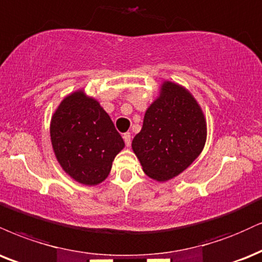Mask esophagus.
Segmentation results:
<instances>
[{
  "instance_id": "34e87169",
  "label": "esophagus",
  "mask_w": 262,
  "mask_h": 262,
  "mask_svg": "<svg viewBox=\"0 0 262 262\" xmlns=\"http://www.w3.org/2000/svg\"><path fill=\"white\" fill-rule=\"evenodd\" d=\"M123 139H124V143L127 146H130V143H132V137H130V133H124L123 134Z\"/></svg>"
}]
</instances>
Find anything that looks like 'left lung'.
<instances>
[{
	"label": "left lung",
	"instance_id": "obj_1",
	"mask_svg": "<svg viewBox=\"0 0 262 262\" xmlns=\"http://www.w3.org/2000/svg\"><path fill=\"white\" fill-rule=\"evenodd\" d=\"M206 119L190 91L165 80L132 141L145 174L167 182L193 163L206 143Z\"/></svg>",
	"mask_w": 262,
	"mask_h": 262
}]
</instances>
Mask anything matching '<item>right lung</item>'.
Returning a JSON list of instances; mask_svg holds the SVG:
<instances>
[{
  "label": "right lung",
  "instance_id": "right-lung-1",
  "mask_svg": "<svg viewBox=\"0 0 262 262\" xmlns=\"http://www.w3.org/2000/svg\"><path fill=\"white\" fill-rule=\"evenodd\" d=\"M56 159L71 178L97 185L110 174L112 162L124 147L112 119L84 89L69 94L53 112L50 124Z\"/></svg>",
  "mask_w": 262,
  "mask_h": 262
}]
</instances>
